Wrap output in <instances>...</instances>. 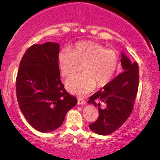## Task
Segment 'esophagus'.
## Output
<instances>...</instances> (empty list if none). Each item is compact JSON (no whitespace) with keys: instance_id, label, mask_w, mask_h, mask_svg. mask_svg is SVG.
Returning a JSON list of instances; mask_svg holds the SVG:
<instances>
[{"instance_id":"34e87169","label":"esophagus","mask_w":160,"mask_h":160,"mask_svg":"<svg viewBox=\"0 0 160 160\" xmlns=\"http://www.w3.org/2000/svg\"><path fill=\"white\" fill-rule=\"evenodd\" d=\"M86 103V101H84V100L81 99V98H78V105H84Z\"/></svg>"}]
</instances>
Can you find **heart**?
<instances>
[{
  "label": "heart",
  "instance_id": "heart-1",
  "mask_svg": "<svg viewBox=\"0 0 160 160\" xmlns=\"http://www.w3.org/2000/svg\"><path fill=\"white\" fill-rule=\"evenodd\" d=\"M58 62L61 74L68 77L82 64V73L75 74L65 82L70 92L84 95L92 92L96 85L104 87L112 80L119 65V58L114 51L106 49L100 43L91 41L76 43L70 49L59 52Z\"/></svg>",
  "mask_w": 160,
  "mask_h": 160
}]
</instances>
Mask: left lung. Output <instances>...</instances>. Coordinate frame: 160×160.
Instances as JSON below:
<instances>
[{"mask_svg": "<svg viewBox=\"0 0 160 160\" xmlns=\"http://www.w3.org/2000/svg\"><path fill=\"white\" fill-rule=\"evenodd\" d=\"M121 54L122 73L92 95L88 101L99 111L98 119L89 125L97 134L107 135L114 132L126 122L133 109L138 89V65L124 53Z\"/></svg>", "mask_w": 160, "mask_h": 160, "instance_id": "left-lung-1", "label": "left lung"}]
</instances>
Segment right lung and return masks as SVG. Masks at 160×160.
I'll return each mask as SVG.
<instances>
[{"label": "right lung", "instance_id": "right-lung-1", "mask_svg": "<svg viewBox=\"0 0 160 160\" xmlns=\"http://www.w3.org/2000/svg\"><path fill=\"white\" fill-rule=\"evenodd\" d=\"M60 44H34L22 58L16 82L19 108L28 123L41 132L60 128L77 99L60 81L58 56Z\"/></svg>", "mask_w": 160, "mask_h": 160}]
</instances>
